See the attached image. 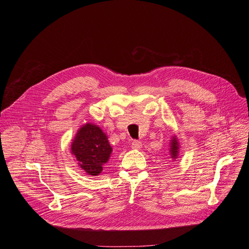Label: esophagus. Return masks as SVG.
Here are the masks:
<instances>
[{
    "instance_id": "esophagus-1",
    "label": "esophagus",
    "mask_w": 249,
    "mask_h": 249,
    "mask_svg": "<svg viewBox=\"0 0 249 249\" xmlns=\"http://www.w3.org/2000/svg\"><path fill=\"white\" fill-rule=\"evenodd\" d=\"M131 146H132L133 149H137L138 150V149H140L142 147V143L140 141H138V140H133L132 143H131Z\"/></svg>"
}]
</instances>
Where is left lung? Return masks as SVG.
Instances as JSON below:
<instances>
[{"instance_id":"8db88e82","label":"left lung","mask_w":249,"mask_h":249,"mask_svg":"<svg viewBox=\"0 0 249 249\" xmlns=\"http://www.w3.org/2000/svg\"><path fill=\"white\" fill-rule=\"evenodd\" d=\"M178 153H179V142L178 140V137L176 135H173L171 140H169V155L172 156L174 161L178 158Z\"/></svg>"}]
</instances>
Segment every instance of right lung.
Listing matches in <instances>:
<instances>
[{"label":"right lung","instance_id":"obj_1","mask_svg":"<svg viewBox=\"0 0 249 249\" xmlns=\"http://www.w3.org/2000/svg\"><path fill=\"white\" fill-rule=\"evenodd\" d=\"M112 151L106 133L98 125L89 122L77 130L71 145V153L75 158L77 165L91 177L102 173Z\"/></svg>","mask_w":249,"mask_h":249}]
</instances>
